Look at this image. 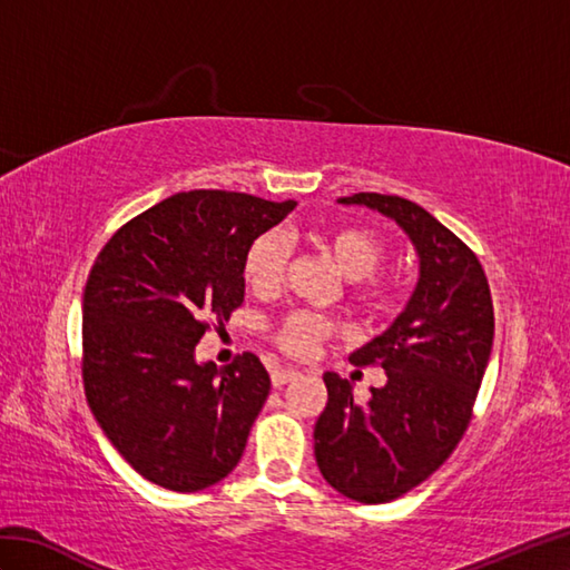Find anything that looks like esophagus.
Segmentation results:
<instances>
[{"label": "esophagus", "mask_w": 570, "mask_h": 570, "mask_svg": "<svg viewBox=\"0 0 570 570\" xmlns=\"http://www.w3.org/2000/svg\"><path fill=\"white\" fill-rule=\"evenodd\" d=\"M298 374H301V372L294 370V367H278V370L272 372V384L278 390V386H284V384H288L292 380H296Z\"/></svg>", "instance_id": "obj_1"}]
</instances>
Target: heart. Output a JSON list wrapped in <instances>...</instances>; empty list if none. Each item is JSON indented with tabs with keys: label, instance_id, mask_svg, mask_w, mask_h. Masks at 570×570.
<instances>
[{
	"label": "heart",
	"instance_id": "b5f03b06",
	"mask_svg": "<svg viewBox=\"0 0 570 570\" xmlns=\"http://www.w3.org/2000/svg\"><path fill=\"white\" fill-rule=\"evenodd\" d=\"M318 247L323 249L335 269L341 272L347 282H355V298L367 308H382L386 301V288L372 282V274L380 269L384 259V247L365 227L355 225H333L318 235ZM286 252L284 242L276 235H262L252 242L245 254L242 274L254 292H272L278 284L284 272ZM331 333V323L321 316H313L306 311H296L286 316L274 328V341L282 345L286 353L306 355L316 347L325 335Z\"/></svg>",
	"mask_w": 570,
	"mask_h": 570
}]
</instances>
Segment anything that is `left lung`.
Here are the masks:
<instances>
[{"instance_id": "obj_1", "label": "left lung", "mask_w": 570, "mask_h": 570, "mask_svg": "<svg viewBox=\"0 0 570 570\" xmlns=\"http://www.w3.org/2000/svg\"><path fill=\"white\" fill-rule=\"evenodd\" d=\"M337 203L396 223L419 257L404 311L350 355L355 365H382L386 384L357 404L353 384L325 372L328 404L313 429L325 482L355 502L382 504L421 485L453 453L490 362L494 313L475 254L421 205L380 193Z\"/></svg>"}]
</instances>
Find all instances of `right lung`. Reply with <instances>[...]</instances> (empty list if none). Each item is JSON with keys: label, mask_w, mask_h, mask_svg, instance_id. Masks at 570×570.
Here are the masks:
<instances>
[{"label": "right lung", "mask_w": 570, "mask_h": 570, "mask_svg": "<svg viewBox=\"0 0 570 570\" xmlns=\"http://www.w3.org/2000/svg\"><path fill=\"white\" fill-rule=\"evenodd\" d=\"M296 200L190 190L107 242L82 296L85 396L127 463L154 485L198 492L239 463L272 380L259 357L198 362L208 323L245 301V254Z\"/></svg>", "instance_id": "obj_1"}]
</instances>
